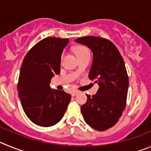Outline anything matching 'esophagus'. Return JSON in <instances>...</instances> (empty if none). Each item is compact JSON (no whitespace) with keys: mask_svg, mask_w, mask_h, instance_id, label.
I'll return each mask as SVG.
<instances>
[{"mask_svg":"<svg viewBox=\"0 0 151 151\" xmlns=\"http://www.w3.org/2000/svg\"><path fill=\"white\" fill-rule=\"evenodd\" d=\"M78 93H79V92L77 91H74L72 92L71 94H72V96H76V95H77V94H78Z\"/></svg>","mask_w":151,"mask_h":151,"instance_id":"1","label":"esophagus"}]
</instances>
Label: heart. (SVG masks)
Instances as JSON below:
<instances>
[{"instance_id":"heart-1","label":"heart","mask_w":151,"mask_h":151,"mask_svg":"<svg viewBox=\"0 0 151 151\" xmlns=\"http://www.w3.org/2000/svg\"><path fill=\"white\" fill-rule=\"evenodd\" d=\"M74 52L76 57H79V56L85 55V54H90L89 53L88 49L86 47L83 46V45H78L74 48Z\"/></svg>"}]
</instances>
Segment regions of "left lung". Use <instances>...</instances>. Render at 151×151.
I'll list each match as a JSON object with an SVG mask.
<instances>
[{"label": "left lung", "instance_id": "obj_1", "mask_svg": "<svg viewBox=\"0 0 151 151\" xmlns=\"http://www.w3.org/2000/svg\"><path fill=\"white\" fill-rule=\"evenodd\" d=\"M76 42L87 46L93 53L88 77L99 85L95 94H86L87 102L81 106V111L88 125L97 131H105L118 122L125 110L129 88L125 63L109 40L85 36L76 39Z\"/></svg>", "mask_w": 151, "mask_h": 151}]
</instances>
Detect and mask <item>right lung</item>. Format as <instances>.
Instances as JSON below:
<instances>
[{"instance_id":"obj_1","label":"right lung","mask_w":151,"mask_h":151,"mask_svg":"<svg viewBox=\"0 0 151 151\" xmlns=\"http://www.w3.org/2000/svg\"><path fill=\"white\" fill-rule=\"evenodd\" d=\"M68 38L48 37L33 46L22 61L17 91L24 112L32 122L49 127L60 121L71 95L50 88V80L60 73V60Z\"/></svg>"}]
</instances>
